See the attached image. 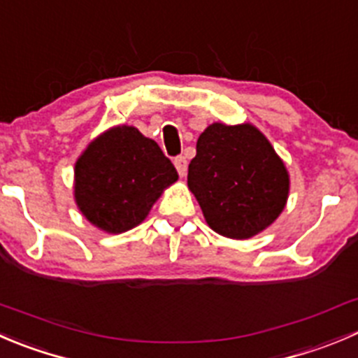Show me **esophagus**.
Returning <instances> with one entry per match:
<instances>
[{
    "instance_id": "1",
    "label": "esophagus",
    "mask_w": 358,
    "mask_h": 358,
    "mask_svg": "<svg viewBox=\"0 0 358 358\" xmlns=\"http://www.w3.org/2000/svg\"><path fill=\"white\" fill-rule=\"evenodd\" d=\"M175 168L182 178L187 175V159L183 157V155H180V157L175 159Z\"/></svg>"
}]
</instances>
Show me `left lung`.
I'll list each match as a JSON object with an SVG mask.
<instances>
[{
	"label": "left lung",
	"mask_w": 358,
	"mask_h": 358,
	"mask_svg": "<svg viewBox=\"0 0 358 358\" xmlns=\"http://www.w3.org/2000/svg\"><path fill=\"white\" fill-rule=\"evenodd\" d=\"M187 185L215 232L250 239L285 210L290 175L253 124L213 122L197 140Z\"/></svg>",
	"instance_id": "left-lung-1"
}]
</instances>
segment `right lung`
<instances>
[{
	"label": "right lung",
	"instance_id": "obj_1",
	"mask_svg": "<svg viewBox=\"0 0 358 358\" xmlns=\"http://www.w3.org/2000/svg\"><path fill=\"white\" fill-rule=\"evenodd\" d=\"M176 180L178 173L159 145L122 124L96 136L78 155L73 197L94 227L120 234L140 225Z\"/></svg>",
	"mask_w": 358,
	"mask_h": 358
}]
</instances>
